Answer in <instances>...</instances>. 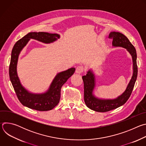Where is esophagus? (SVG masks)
Wrapping results in <instances>:
<instances>
[{
	"label": "esophagus",
	"mask_w": 146,
	"mask_h": 146,
	"mask_svg": "<svg viewBox=\"0 0 146 146\" xmlns=\"http://www.w3.org/2000/svg\"><path fill=\"white\" fill-rule=\"evenodd\" d=\"M84 71V67L82 66H78L76 69V73L77 74H81Z\"/></svg>",
	"instance_id": "1"
}]
</instances>
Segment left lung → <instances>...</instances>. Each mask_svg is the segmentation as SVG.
<instances>
[{
    "instance_id": "1",
    "label": "left lung",
    "mask_w": 146,
    "mask_h": 146,
    "mask_svg": "<svg viewBox=\"0 0 146 146\" xmlns=\"http://www.w3.org/2000/svg\"><path fill=\"white\" fill-rule=\"evenodd\" d=\"M109 37L113 38V46L125 48L130 53L132 58L133 71L125 91L114 99H99L94 96L93 91L95 86V77L91 70H89L86 76L82 77L84 82L86 105L90 109L98 112H107L118 108L125 103L132 94L137 76L136 51L128 38L123 34L117 32H111L109 34Z\"/></svg>"
}]
</instances>
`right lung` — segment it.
<instances>
[{"label":"right lung","mask_w":146,"mask_h":146,"mask_svg":"<svg viewBox=\"0 0 146 146\" xmlns=\"http://www.w3.org/2000/svg\"><path fill=\"white\" fill-rule=\"evenodd\" d=\"M59 38L60 35L56 33L43 32H30L17 41L13 48L9 66L10 79L18 99L24 106L28 108L38 111H48L54 109L59 102L62 86L73 74L75 68H72L58 73L52 81L48 91L45 93L33 94L22 86L17 75V65L20 52L31 38L48 44Z\"/></svg>","instance_id":"right-lung-1"}]
</instances>
